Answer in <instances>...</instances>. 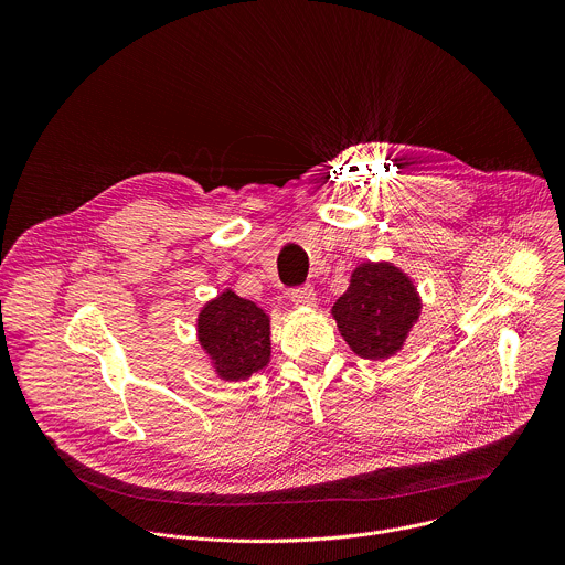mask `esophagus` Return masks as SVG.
I'll return each mask as SVG.
<instances>
[{"mask_svg":"<svg viewBox=\"0 0 565 565\" xmlns=\"http://www.w3.org/2000/svg\"><path fill=\"white\" fill-rule=\"evenodd\" d=\"M290 299H292V303H297V306H315V303H317V295H315V290H312L310 286H303V288L292 290V292H290Z\"/></svg>","mask_w":565,"mask_h":565,"instance_id":"esophagus-1","label":"esophagus"}]
</instances>
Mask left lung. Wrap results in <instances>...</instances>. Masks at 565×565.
I'll return each instance as SVG.
<instances>
[{
    "label": "left lung",
    "instance_id": "8db88e82",
    "mask_svg": "<svg viewBox=\"0 0 565 565\" xmlns=\"http://www.w3.org/2000/svg\"><path fill=\"white\" fill-rule=\"evenodd\" d=\"M420 308L418 288L405 270L391 262H364L353 270L347 292L331 312L353 353L364 360H388L405 347Z\"/></svg>",
    "mask_w": 565,
    "mask_h": 565
}]
</instances>
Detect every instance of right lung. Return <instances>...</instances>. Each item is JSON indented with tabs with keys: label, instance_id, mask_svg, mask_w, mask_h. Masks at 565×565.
<instances>
[{
	"label": "right lung",
	"instance_id": "obj_1",
	"mask_svg": "<svg viewBox=\"0 0 565 565\" xmlns=\"http://www.w3.org/2000/svg\"><path fill=\"white\" fill-rule=\"evenodd\" d=\"M196 340L221 380H248L270 362V317L255 301L225 288L201 308Z\"/></svg>",
	"mask_w": 565,
	"mask_h": 565
}]
</instances>
